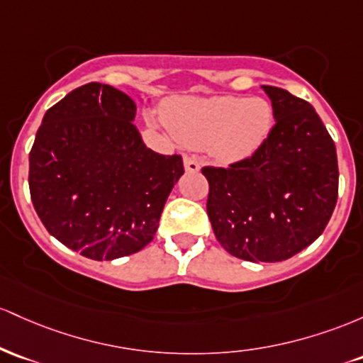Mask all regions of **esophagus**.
<instances>
[{
    "instance_id": "obj_1",
    "label": "esophagus",
    "mask_w": 363,
    "mask_h": 363,
    "mask_svg": "<svg viewBox=\"0 0 363 363\" xmlns=\"http://www.w3.org/2000/svg\"><path fill=\"white\" fill-rule=\"evenodd\" d=\"M183 166H185V169L189 171V173H197V171L201 169V162H199L192 156L183 157Z\"/></svg>"
}]
</instances>
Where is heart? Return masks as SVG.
Instances as JSON below:
<instances>
[{
  "mask_svg": "<svg viewBox=\"0 0 363 363\" xmlns=\"http://www.w3.org/2000/svg\"><path fill=\"white\" fill-rule=\"evenodd\" d=\"M162 121L182 144L206 147L219 162H236L262 147L274 111L262 97H182L164 104Z\"/></svg>",
  "mask_w": 363,
  "mask_h": 363,
  "instance_id": "b5f03b06",
  "label": "heart"
}]
</instances>
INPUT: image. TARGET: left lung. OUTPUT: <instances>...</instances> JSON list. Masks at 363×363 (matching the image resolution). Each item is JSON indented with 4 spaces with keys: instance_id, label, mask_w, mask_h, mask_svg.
I'll list each match as a JSON object with an SVG mask.
<instances>
[{
    "instance_id": "8db88e82",
    "label": "left lung",
    "mask_w": 363,
    "mask_h": 363,
    "mask_svg": "<svg viewBox=\"0 0 363 363\" xmlns=\"http://www.w3.org/2000/svg\"><path fill=\"white\" fill-rule=\"evenodd\" d=\"M274 127L257 152L230 168L206 166L207 214L226 252L250 262H281L323 235L337 201V157L315 109L262 85Z\"/></svg>"
}]
</instances>
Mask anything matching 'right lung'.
Masks as SVG:
<instances>
[{
  "label": "right lung",
  "instance_id": "obj_1",
  "mask_svg": "<svg viewBox=\"0 0 363 363\" xmlns=\"http://www.w3.org/2000/svg\"><path fill=\"white\" fill-rule=\"evenodd\" d=\"M137 106L111 85L91 82L46 111L28 154L34 209L63 245L94 260L132 255L152 242L182 156L142 140Z\"/></svg>",
  "mask_w": 363,
  "mask_h": 363
}]
</instances>
